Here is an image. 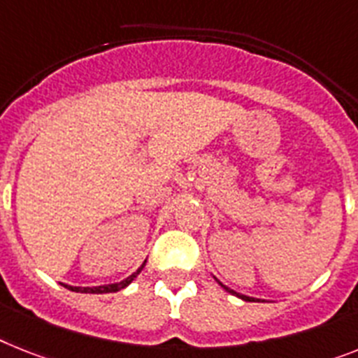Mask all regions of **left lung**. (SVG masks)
Masks as SVG:
<instances>
[{
    "label": "left lung",
    "mask_w": 358,
    "mask_h": 358,
    "mask_svg": "<svg viewBox=\"0 0 358 358\" xmlns=\"http://www.w3.org/2000/svg\"><path fill=\"white\" fill-rule=\"evenodd\" d=\"M221 285H223V283H221ZM223 287H225V285H223ZM225 289H227V291H229V292H232V294H236V296H239V298H241V300H247V302H254V298L245 296V294H239V292L232 291V289H229V287H225Z\"/></svg>",
    "instance_id": "8db88e82"
}]
</instances>
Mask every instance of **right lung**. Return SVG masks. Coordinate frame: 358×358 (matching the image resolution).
Here are the masks:
<instances>
[{
  "instance_id": "1",
  "label": "right lung",
  "mask_w": 358,
  "mask_h": 358,
  "mask_svg": "<svg viewBox=\"0 0 358 358\" xmlns=\"http://www.w3.org/2000/svg\"><path fill=\"white\" fill-rule=\"evenodd\" d=\"M144 264H146V262H144ZM144 264L141 265V267H138L137 271H135V273L131 274V276H128V278L122 280V282H119V283H109V285H99V287H69V285H66V287L71 289V291L93 292V294H104V292H117V291H120V289L126 287V285H129V283H131L133 280L137 278V274L141 273V271H143Z\"/></svg>"
}]
</instances>
